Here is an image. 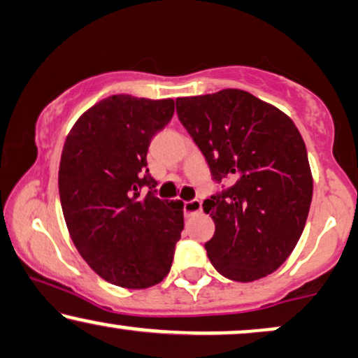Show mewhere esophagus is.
<instances>
[{"label":"esophagus","instance_id":"obj_1","mask_svg":"<svg viewBox=\"0 0 358 358\" xmlns=\"http://www.w3.org/2000/svg\"><path fill=\"white\" fill-rule=\"evenodd\" d=\"M183 211L185 216H194V214H199L203 211V204L199 199H192V201L183 203Z\"/></svg>","mask_w":358,"mask_h":358}]
</instances>
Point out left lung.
Wrapping results in <instances>:
<instances>
[{
	"label": "left lung",
	"mask_w": 358,
	"mask_h": 358,
	"mask_svg": "<svg viewBox=\"0 0 358 358\" xmlns=\"http://www.w3.org/2000/svg\"><path fill=\"white\" fill-rule=\"evenodd\" d=\"M176 114L214 182L229 183L203 203L216 226L204 244L213 266L244 283L273 273L296 247L311 206L298 127L278 108L234 88L178 98Z\"/></svg>",
	"instance_id": "1"
}]
</instances>
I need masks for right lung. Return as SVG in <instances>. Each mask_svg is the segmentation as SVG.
<instances>
[{
  "mask_svg": "<svg viewBox=\"0 0 358 358\" xmlns=\"http://www.w3.org/2000/svg\"><path fill=\"white\" fill-rule=\"evenodd\" d=\"M173 99L114 94L83 113L62 150L59 193L76 250L106 282L149 288L170 271L183 203L155 194L147 150Z\"/></svg>",
  "mask_w": 358,
  "mask_h": 358,
  "instance_id": "obj_1",
  "label": "right lung"
}]
</instances>
